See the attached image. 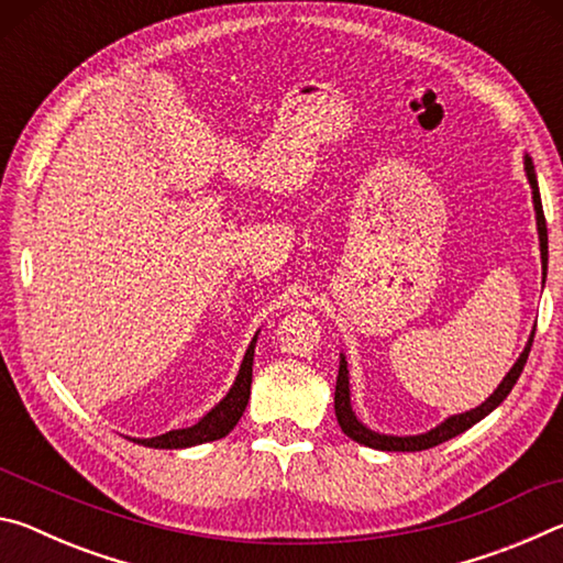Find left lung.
I'll list each match as a JSON object with an SVG mask.
<instances>
[{
	"label": "left lung",
	"instance_id": "obj_1",
	"mask_svg": "<svg viewBox=\"0 0 563 563\" xmlns=\"http://www.w3.org/2000/svg\"><path fill=\"white\" fill-rule=\"evenodd\" d=\"M523 170H527V180L531 186V203H533V213H537V231H539V251H541V278L547 280V265H549V235H547V218H544V208H541V194H539V184H537V174H533V164H531V156L523 154ZM537 330V325H533ZM533 330L527 340V345H523L521 355L514 362L511 369L504 379L499 383V387L494 389V393L484 399L479 407L474 409H466L462 415H452L446 417L444 422H440L437 427H432L430 432H422V434H405V437H397V434H383V432H375L369 430L367 424H362L355 409H352V399H350V369H347V360H345V352H340V369H338V385H335V417H338V424L342 427V432H345L350 440H355L357 444H365L369 450H379V452H422V450H430V446L442 444L446 440H452V437L462 434L474 427L476 422H482L484 417L489 412H494L507 395L511 393V387L517 385V379L521 375L523 365H527V357H529V350H531V342H533Z\"/></svg>",
	"mask_w": 563,
	"mask_h": 563
}]
</instances>
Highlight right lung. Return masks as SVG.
Returning a JSON list of instances; mask_svg holds the SVG:
<instances>
[{"label":"right lung","instance_id":"1","mask_svg":"<svg viewBox=\"0 0 563 563\" xmlns=\"http://www.w3.org/2000/svg\"><path fill=\"white\" fill-rule=\"evenodd\" d=\"M258 335H261V330L255 332L251 345H247L243 362H241V369H238L235 383L231 385V389H228L221 402L208 409V412L198 419L196 424L184 427V430H170V432L158 434V437H148V440H136V437H133V442H139L144 446H154V450H186V446L221 440V437L231 432L238 424V419L243 417L247 399H251L253 355H255V342H258Z\"/></svg>","mask_w":563,"mask_h":563}]
</instances>
